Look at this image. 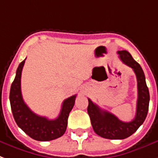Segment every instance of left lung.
Instances as JSON below:
<instances>
[{"label": "left lung", "instance_id": "8db88e82", "mask_svg": "<svg viewBox=\"0 0 158 158\" xmlns=\"http://www.w3.org/2000/svg\"><path fill=\"white\" fill-rule=\"evenodd\" d=\"M118 54L120 60L133 69L137 77V109L135 118L131 122H123L111 113L102 110L97 104L88 98L89 106L87 110L94 131L98 136L107 139H124L134 133L146 118L150 100L145 75L140 64L133 60L132 55L127 50H118Z\"/></svg>", "mask_w": 158, "mask_h": 158}]
</instances>
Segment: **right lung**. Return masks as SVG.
<instances>
[{
  "instance_id": "add662e5",
  "label": "right lung",
  "mask_w": 158,
  "mask_h": 158,
  "mask_svg": "<svg viewBox=\"0 0 158 158\" xmlns=\"http://www.w3.org/2000/svg\"><path fill=\"white\" fill-rule=\"evenodd\" d=\"M25 60L18 66L10 91V102L15 123L27 135L35 140L51 141L60 138L66 131L69 114L74 105L76 94L64 101L60 115L54 120H50L33 113L24 102L21 94L20 79Z\"/></svg>"
}]
</instances>
